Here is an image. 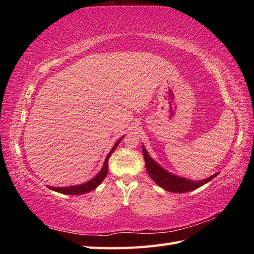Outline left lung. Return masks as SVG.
<instances>
[{
	"label": "left lung",
	"mask_w": 254,
	"mask_h": 254,
	"mask_svg": "<svg viewBox=\"0 0 254 254\" xmlns=\"http://www.w3.org/2000/svg\"><path fill=\"white\" fill-rule=\"evenodd\" d=\"M142 150H143V156L145 159V166H146L147 174L150 177V179H152L156 185H158L160 188L165 189L166 191L175 192V193H185V192L196 190L197 188L204 186L205 183H207L210 180H213L214 178L218 175V172H216L215 175L198 181L187 179V178L176 176L174 174H171V172H169L168 170L164 169L163 167L156 163V161L150 157L144 145H143Z\"/></svg>",
	"instance_id": "obj_1"
}]
</instances>
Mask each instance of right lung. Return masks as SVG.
<instances>
[{
    "instance_id": "obj_1",
    "label": "right lung",
    "mask_w": 254,
    "mask_h": 254,
    "mask_svg": "<svg viewBox=\"0 0 254 254\" xmlns=\"http://www.w3.org/2000/svg\"><path fill=\"white\" fill-rule=\"evenodd\" d=\"M122 138H123V136L119 139V141L115 145H113V147L110 150V153L107 155L106 160L104 163V166H102L101 170L93 178V179H90L89 181L82 183V185H77V186H71V187H50V186H48V188H49L52 191H56V192L62 193V194H68V195H79V194H84V193H87V192L95 190V189L98 187L100 183L105 180V178L107 177L108 160H109V157L111 156V154L115 152V149L117 148V146L119 145V143H120Z\"/></svg>"
}]
</instances>
